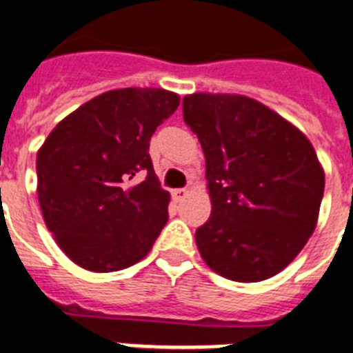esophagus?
<instances>
[{"instance_id":"1","label":"esophagus","mask_w":353,"mask_h":353,"mask_svg":"<svg viewBox=\"0 0 353 353\" xmlns=\"http://www.w3.org/2000/svg\"><path fill=\"white\" fill-rule=\"evenodd\" d=\"M171 196H173L174 202H182L183 198L188 196V189H174V191H171Z\"/></svg>"}]
</instances>
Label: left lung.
<instances>
[{"label": "left lung", "mask_w": 353, "mask_h": 353, "mask_svg": "<svg viewBox=\"0 0 353 353\" xmlns=\"http://www.w3.org/2000/svg\"><path fill=\"white\" fill-rule=\"evenodd\" d=\"M188 122L205 155L211 216L194 240L209 269L263 281L307 245L319 218L325 171L299 128L256 99L189 93Z\"/></svg>", "instance_id": "1"}]
</instances>
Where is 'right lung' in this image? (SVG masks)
<instances>
[{
  "label": "right lung",
  "instance_id": "right-lung-1",
  "mask_svg": "<svg viewBox=\"0 0 353 353\" xmlns=\"http://www.w3.org/2000/svg\"><path fill=\"white\" fill-rule=\"evenodd\" d=\"M179 104V93L164 88L110 90L46 137L36 160L37 198L55 243L75 265L115 272L151 250L171 196L153 171L150 141Z\"/></svg>",
  "mask_w": 353,
  "mask_h": 353
}]
</instances>
